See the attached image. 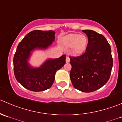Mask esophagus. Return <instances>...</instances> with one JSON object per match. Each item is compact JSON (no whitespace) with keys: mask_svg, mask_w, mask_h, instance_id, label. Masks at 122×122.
<instances>
[{"mask_svg":"<svg viewBox=\"0 0 122 122\" xmlns=\"http://www.w3.org/2000/svg\"><path fill=\"white\" fill-rule=\"evenodd\" d=\"M66 63H68V62H69V61H70V58L68 57V56H67V57H66Z\"/></svg>","mask_w":122,"mask_h":122,"instance_id":"34e87169","label":"esophagus"}]
</instances>
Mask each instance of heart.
Masks as SVG:
<instances>
[{
    "label": "heart",
    "mask_w": 122,
    "mask_h": 122,
    "mask_svg": "<svg viewBox=\"0 0 122 122\" xmlns=\"http://www.w3.org/2000/svg\"><path fill=\"white\" fill-rule=\"evenodd\" d=\"M63 44L67 47H73L75 54H81L85 50L88 44V38L85 35L71 34L63 38Z\"/></svg>",
    "instance_id": "heart-1"
}]
</instances>
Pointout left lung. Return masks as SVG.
<instances>
[{
    "label": "left lung",
    "mask_w": 122,
    "mask_h": 122,
    "mask_svg": "<svg viewBox=\"0 0 122 122\" xmlns=\"http://www.w3.org/2000/svg\"><path fill=\"white\" fill-rule=\"evenodd\" d=\"M88 39L86 51L79 56H69L70 78L73 86L85 92L96 91L109 79L113 67L110 44L102 34L82 30Z\"/></svg>",
    "instance_id": "obj_1"
}]
</instances>
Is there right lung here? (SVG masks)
<instances>
[{"instance_id":"obj_1","label":"right lung","mask_w":122,"mask_h":122,"mask_svg":"<svg viewBox=\"0 0 122 122\" xmlns=\"http://www.w3.org/2000/svg\"><path fill=\"white\" fill-rule=\"evenodd\" d=\"M53 31L34 30L19 43L14 57V71L16 80L22 86L32 91H43L53 84L55 74L66 63V55L48 59L40 67L34 68L28 63L31 51L35 49H46L55 41Z\"/></svg>"}]
</instances>
